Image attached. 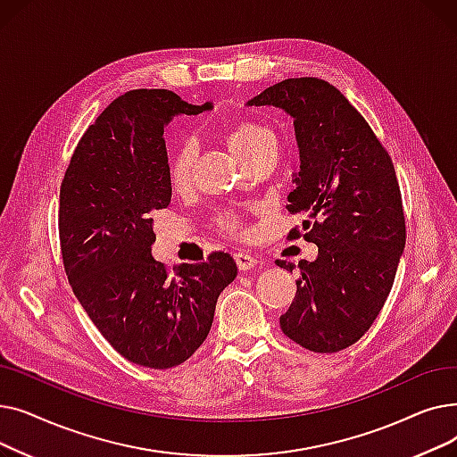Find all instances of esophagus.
Here are the masks:
<instances>
[{"label":"esophagus","mask_w":457,"mask_h":457,"mask_svg":"<svg viewBox=\"0 0 457 457\" xmlns=\"http://www.w3.org/2000/svg\"><path fill=\"white\" fill-rule=\"evenodd\" d=\"M233 259L237 262L238 270H252L257 265V259L253 255H250L248 252H235Z\"/></svg>","instance_id":"1"}]
</instances>
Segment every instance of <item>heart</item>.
Here are the masks:
<instances>
[{
    "label": "heart",
    "mask_w": 457,
    "mask_h": 457,
    "mask_svg": "<svg viewBox=\"0 0 457 457\" xmlns=\"http://www.w3.org/2000/svg\"><path fill=\"white\" fill-rule=\"evenodd\" d=\"M226 135L231 150L243 161H253L261 152H265L270 146H276L274 133L259 122L248 118H237L226 126ZM195 162H196V144L183 142L174 152L168 162V178L176 190H185L192 183L195 176ZM216 224L222 231L235 233L238 231V219L233 212H224L216 219Z\"/></svg>",
    "instance_id": "b5f03b06"
}]
</instances>
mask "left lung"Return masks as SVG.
<instances>
[{"mask_svg": "<svg viewBox=\"0 0 457 457\" xmlns=\"http://www.w3.org/2000/svg\"><path fill=\"white\" fill-rule=\"evenodd\" d=\"M248 105L295 118L300 148L289 209L305 212L302 233L319 257L298 262L296 296L281 331L305 350L331 353L357 343L386 303L405 246V216L389 152L341 90L319 78H291ZM293 272L291 262L276 261Z\"/></svg>", "mask_w": 457, "mask_h": 457, "instance_id": "1", "label": "left lung"}]
</instances>
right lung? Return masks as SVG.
Segmentation results:
<instances>
[{"label": "right lung", "instance_id": "1", "mask_svg": "<svg viewBox=\"0 0 457 457\" xmlns=\"http://www.w3.org/2000/svg\"><path fill=\"white\" fill-rule=\"evenodd\" d=\"M205 109L211 104L190 105L164 88L118 96L78 142L61 183L59 238L71 291L109 345L140 367L187 361L237 276L226 252L174 272L152 257V216L172 198L164 126Z\"/></svg>", "mask_w": 457, "mask_h": 457}]
</instances>
